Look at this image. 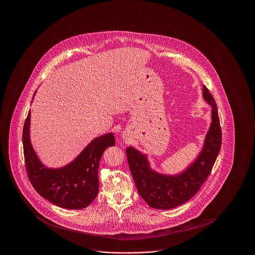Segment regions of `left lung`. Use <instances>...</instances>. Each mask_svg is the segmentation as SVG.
<instances>
[{"mask_svg":"<svg viewBox=\"0 0 255 255\" xmlns=\"http://www.w3.org/2000/svg\"><path fill=\"white\" fill-rule=\"evenodd\" d=\"M203 97L212 107V122L200 154L186 170L175 175L158 173L151 169L146 155L131 146L126 149L129 168L137 191L151 208L168 210L188 202L199 192L211 173L221 149L222 131L217 105L205 86Z\"/></svg>","mask_w":255,"mask_h":255,"instance_id":"1","label":"left lung"}]
</instances>
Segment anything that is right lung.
<instances>
[{
	"instance_id": "1",
	"label": "right lung",
	"mask_w": 255,
	"mask_h": 255,
	"mask_svg": "<svg viewBox=\"0 0 255 255\" xmlns=\"http://www.w3.org/2000/svg\"><path fill=\"white\" fill-rule=\"evenodd\" d=\"M36 93V92H35ZM29 111L23 127V150L28 178L41 197L70 210L88 207L99 192L98 168L103 152L115 145L113 133L95 138L79 156L61 168H48L36 155L30 141Z\"/></svg>"
}]
</instances>
